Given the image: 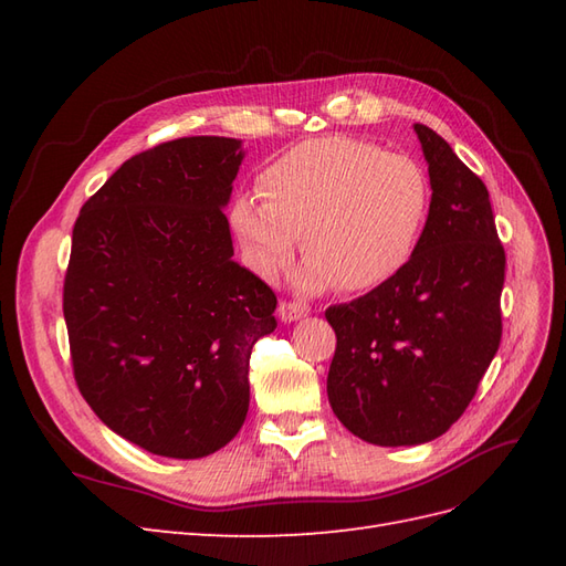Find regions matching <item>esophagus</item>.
<instances>
[{"mask_svg": "<svg viewBox=\"0 0 566 566\" xmlns=\"http://www.w3.org/2000/svg\"><path fill=\"white\" fill-rule=\"evenodd\" d=\"M306 316V310L302 304H297V302H281V306H279V318L283 321V323H295V321H300V318H304Z\"/></svg>", "mask_w": 566, "mask_h": 566, "instance_id": "34e87169", "label": "esophagus"}]
</instances>
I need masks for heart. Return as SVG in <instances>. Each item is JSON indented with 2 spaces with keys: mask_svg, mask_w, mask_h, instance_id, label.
I'll return each mask as SVG.
<instances>
[{
  "mask_svg": "<svg viewBox=\"0 0 566 566\" xmlns=\"http://www.w3.org/2000/svg\"><path fill=\"white\" fill-rule=\"evenodd\" d=\"M256 196H235L231 229L248 266L273 279L300 243L306 293H364L413 260L430 217V179L418 160L354 136H318L285 150L256 175Z\"/></svg>",
  "mask_w": 566,
  "mask_h": 566,
  "instance_id": "b5f03b06",
  "label": "heart"
}]
</instances>
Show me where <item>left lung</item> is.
Returning a JSON list of instances; mask_svg holds the SVG:
<instances>
[{
    "mask_svg": "<svg viewBox=\"0 0 566 566\" xmlns=\"http://www.w3.org/2000/svg\"><path fill=\"white\" fill-rule=\"evenodd\" d=\"M430 217L397 279L325 318L337 335L328 401L375 447H418L462 416L501 345L505 252L484 181L437 132L413 125Z\"/></svg>",
    "mask_w": 566,
    "mask_h": 566,
    "instance_id": "obj_1",
    "label": "left lung"
}]
</instances>
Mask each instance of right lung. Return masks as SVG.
Returning a JSON list of instances; mask_svg holds the SVG:
<instances>
[{"mask_svg":"<svg viewBox=\"0 0 566 566\" xmlns=\"http://www.w3.org/2000/svg\"><path fill=\"white\" fill-rule=\"evenodd\" d=\"M241 139L184 136L129 158L84 202L63 285L75 380L108 430L196 460L241 430L250 354L276 295L233 260L224 214Z\"/></svg>","mask_w":566,"mask_h":566,"instance_id":"1","label":"right lung"}]
</instances>
